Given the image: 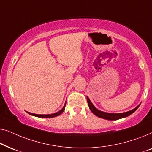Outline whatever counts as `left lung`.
Wrapping results in <instances>:
<instances>
[{
  "label": "left lung",
  "instance_id": "obj_1",
  "mask_svg": "<svg viewBox=\"0 0 152 152\" xmlns=\"http://www.w3.org/2000/svg\"><path fill=\"white\" fill-rule=\"evenodd\" d=\"M87 102H88V104L89 107V109H91V111H92V113L95 115L97 117L103 118V119L108 120H116L121 119V118H124L127 117V116L132 115V114L136 111L138 109V108L140 107V104H138L136 108H134V109L129 111L127 112H124V113H107V112H104L102 111H99L95 107V106L93 104V103L91 102L90 99L88 98V97H87Z\"/></svg>",
  "mask_w": 152,
  "mask_h": 152
}]
</instances>
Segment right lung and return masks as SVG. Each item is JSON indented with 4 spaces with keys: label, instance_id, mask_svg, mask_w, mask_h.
<instances>
[{
    "label": "right lung",
    "instance_id": "right-lung-1",
    "mask_svg": "<svg viewBox=\"0 0 152 152\" xmlns=\"http://www.w3.org/2000/svg\"><path fill=\"white\" fill-rule=\"evenodd\" d=\"M66 102H65L64 104V107L62 109L59 111L58 112H56V113H51V114H46V115H41V114H35V113H30V112L28 111H26L27 113L30 114L31 115H33V116H35V117H38V118H54V117H56V116H58L59 115H61V114L63 113L64 110H65V107H66Z\"/></svg>",
    "mask_w": 152,
    "mask_h": 152
}]
</instances>
